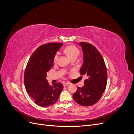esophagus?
Here are the masks:
<instances>
[{
    "mask_svg": "<svg viewBox=\"0 0 134 134\" xmlns=\"http://www.w3.org/2000/svg\"><path fill=\"white\" fill-rule=\"evenodd\" d=\"M70 84V83H69V82H64V83L63 85H64V86L65 87V86H67L69 85Z\"/></svg>",
    "mask_w": 134,
    "mask_h": 134,
    "instance_id": "esophagus-1",
    "label": "esophagus"
}]
</instances>
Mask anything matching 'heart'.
Instances as JSON below:
<instances>
[{"label":"heart","mask_w":134,"mask_h":134,"mask_svg":"<svg viewBox=\"0 0 134 134\" xmlns=\"http://www.w3.org/2000/svg\"><path fill=\"white\" fill-rule=\"evenodd\" d=\"M65 52L68 56L71 59L74 57H77L79 54L80 51L77 47H76L74 46H68L65 48ZM59 57V53H57L54 56V62H55L58 59Z\"/></svg>","instance_id":"b5f03b06"}]
</instances>
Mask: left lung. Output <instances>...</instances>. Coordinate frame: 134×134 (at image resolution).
<instances>
[{
  "mask_svg": "<svg viewBox=\"0 0 134 134\" xmlns=\"http://www.w3.org/2000/svg\"><path fill=\"white\" fill-rule=\"evenodd\" d=\"M79 44L83 54L80 74L86 75L88 79L84 82L85 86L77 87L72 97L79 104L90 106L97 103L105 91L107 69L103 57L93 45L86 42H81Z\"/></svg>",
  "mask_w": 134,
  "mask_h": 134,
  "instance_id": "obj_1",
  "label": "left lung"
}]
</instances>
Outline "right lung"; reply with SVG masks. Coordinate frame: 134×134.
<instances>
[{
    "instance_id": "add662e5",
    "label": "right lung",
    "mask_w": 134,
    "mask_h": 134,
    "mask_svg": "<svg viewBox=\"0 0 134 134\" xmlns=\"http://www.w3.org/2000/svg\"><path fill=\"white\" fill-rule=\"evenodd\" d=\"M62 45V43H52L39 46L30 57L25 68V90L40 106L47 107L55 104L63 89L61 83L51 85L46 79L47 72L53 66L54 56Z\"/></svg>"
}]
</instances>
